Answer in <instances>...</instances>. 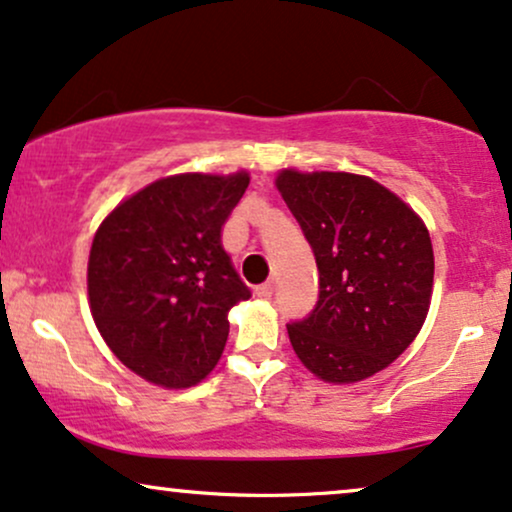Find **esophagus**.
I'll list each match as a JSON object with an SVG mask.
<instances>
[{
  "mask_svg": "<svg viewBox=\"0 0 512 512\" xmlns=\"http://www.w3.org/2000/svg\"><path fill=\"white\" fill-rule=\"evenodd\" d=\"M257 295L264 297V300L274 295V281H267V283H262V286H257Z\"/></svg>",
  "mask_w": 512,
  "mask_h": 512,
  "instance_id": "1",
  "label": "esophagus"
}]
</instances>
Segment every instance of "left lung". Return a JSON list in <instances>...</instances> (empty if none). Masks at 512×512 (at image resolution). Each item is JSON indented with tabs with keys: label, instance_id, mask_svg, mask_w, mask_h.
I'll return each instance as SVG.
<instances>
[{
	"label": "left lung",
	"instance_id": "obj_1",
	"mask_svg": "<svg viewBox=\"0 0 512 512\" xmlns=\"http://www.w3.org/2000/svg\"><path fill=\"white\" fill-rule=\"evenodd\" d=\"M276 186L319 269L314 309L288 323L295 354L326 383L383 371L428 316V229L404 200L359 174L283 170Z\"/></svg>",
	"mask_w": 512,
	"mask_h": 512
}]
</instances>
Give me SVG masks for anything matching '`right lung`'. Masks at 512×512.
Here are the masks:
<instances>
[{
  "mask_svg": "<svg viewBox=\"0 0 512 512\" xmlns=\"http://www.w3.org/2000/svg\"><path fill=\"white\" fill-rule=\"evenodd\" d=\"M248 184L245 172L153 181L96 231L87 269L92 316L115 357L141 378L191 387L222 357L226 314L250 297L222 226Z\"/></svg>",
  "mask_w": 512,
  "mask_h": 512,
  "instance_id": "1",
  "label": "right lung"
}]
</instances>
